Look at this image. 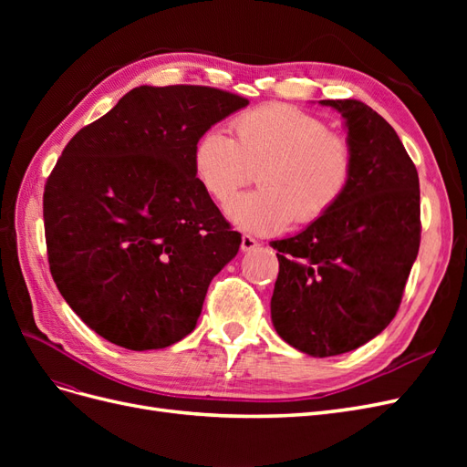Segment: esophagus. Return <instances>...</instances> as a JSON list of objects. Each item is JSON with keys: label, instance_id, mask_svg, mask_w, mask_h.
<instances>
[{"label": "esophagus", "instance_id": "1", "mask_svg": "<svg viewBox=\"0 0 467 467\" xmlns=\"http://www.w3.org/2000/svg\"><path fill=\"white\" fill-rule=\"evenodd\" d=\"M259 245V242L255 237H251V235H242V251H253Z\"/></svg>", "mask_w": 467, "mask_h": 467}]
</instances>
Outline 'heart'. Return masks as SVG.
<instances>
[{"mask_svg": "<svg viewBox=\"0 0 467 467\" xmlns=\"http://www.w3.org/2000/svg\"><path fill=\"white\" fill-rule=\"evenodd\" d=\"M194 175L216 202H228L257 169L261 189L237 196L225 212L237 228L278 234L321 220L343 201L355 150L327 124L290 105H265L230 120V138L206 130L192 150Z\"/></svg>", "mask_w": 467, "mask_h": 467, "instance_id": "1", "label": "heart"}]
</instances>
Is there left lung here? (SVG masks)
<instances>
[{"mask_svg": "<svg viewBox=\"0 0 467 467\" xmlns=\"http://www.w3.org/2000/svg\"><path fill=\"white\" fill-rule=\"evenodd\" d=\"M319 103L343 115L355 173L329 214L271 244L280 265L271 317L288 345L325 358L368 343L398 314L420 244V192L386 119L357 99Z\"/></svg>", "mask_w": 467, "mask_h": 467, "instance_id": "8db88e82", "label": "left lung"}]
</instances>
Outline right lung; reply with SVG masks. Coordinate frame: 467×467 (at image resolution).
<instances>
[{
    "mask_svg": "<svg viewBox=\"0 0 467 467\" xmlns=\"http://www.w3.org/2000/svg\"><path fill=\"white\" fill-rule=\"evenodd\" d=\"M247 105L216 88H136L56 161L42 199L50 273L107 341L165 348L194 329L242 235L196 179L192 150Z\"/></svg>",
    "mask_w": 467,
    "mask_h": 467,
    "instance_id": "1",
    "label": "right lung"
}]
</instances>
